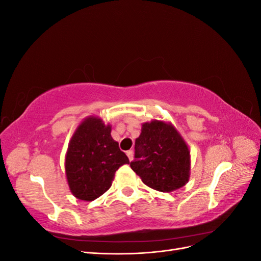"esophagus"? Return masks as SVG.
<instances>
[{
    "label": "esophagus",
    "mask_w": 261,
    "mask_h": 261,
    "mask_svg": "<svg viewBox=\"0 0 261 261\" xmlns=\"http://www.w3.org/2000/svg\"><path fill=\"white\" fill-rule=\"evenodd\" d=\"M126 154H127L129 161H133V159H134V152H133V150H128V151L126 152Z\"/></svg>",
    "instance_id": "obj_1"
}]
</instances>
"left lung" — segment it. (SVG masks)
Returning a JSON list of instances; mask_svg holds the SVG:
<instances>
[{
    "label": "left lung",
    "mask_w": 261,
    "mask_h": 261,
    "mask_svg": "<svg viewBox=\"0 0 261 261\" xmlns=\"http://www.w3.org/2000/svg\"><path fill=\"white\" fill-rule=\"evenodd\" d=\"M130 168L148 187L174 192L189 180L191 150L172 123L152 120L141 125Z\"/></svg>",
    "instance_id": "1"
}]
</instances>
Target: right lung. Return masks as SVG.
Instances as JSON below:
<instances>
[{"label":"right lung","mask_w":261,"mask_h":261,"mask_svg":"<svg viewBox=\"0 0 261 261\" xmlns=\"http://www.w3.org/2000/svg\"><path fill=\"white\" fill-rule=\"evenodd\" d=\"M111 129V125L90 115L77 126L69 140L65 175L69 191L77 199H97L111 187L118 168L129 163L112 138Z\"/></svg>","instance_id":"right-lung-1"}]
</instances>
